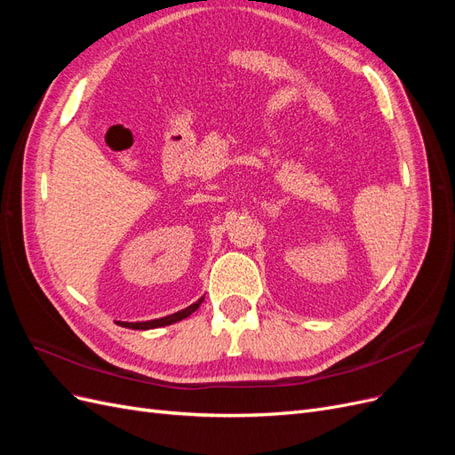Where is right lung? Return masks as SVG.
I'll return each instance as SVG.
<instances>
[{
	"mask_svg": "<svg viewBox=\"0 0 455 455\" xmlns=\"http://www.w3.org/2000/svg\"><path fill=\"white\" fill-rule=\"evenodd\" d=\"M201 304H203V298L199 301H196V304H191L189 307L178 311V313H172L169 316H163V319H154V321H146V323H117V324L119 326H125V328H132V330H149V328L167 326V324H172V323H178V321L186 319V316H189L191 313H194Z\"/></svg>",
	"mask_w": 455,
	"mask_h": 455,
	"instance_id": "obj_1",
	"label": "right lung"
}]
</instances>
